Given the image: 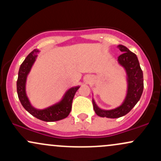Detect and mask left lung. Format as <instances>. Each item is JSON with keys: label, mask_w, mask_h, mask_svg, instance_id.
<instances>
[{"label": "left lung", "mask_w": 161, "mask_h": 161, "mask_svg": "<svg viewBox=\"0 0 161 161\" xmlns=\"http://www.w3.org/2000/svg\"><path fill=\"white\" fill-rule=\"evenodd\" d=\"M117 47L123 52L118 57V62L125 69L127 73L128 91L124 102L119 108L110 110H104L100 109L92 101L94 110L97 116L101 117L119 118L125 115L134 108L139 101L144 88L143 73L140 67L138 57L123 45H118Z\"/></svg>", "instance_id": "left-lung-1"}]
</instances>
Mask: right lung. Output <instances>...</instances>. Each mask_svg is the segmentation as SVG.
Returning <instances> with one entry per match:
<instances>
[{"label": "right lung", "instance_id": "1", "mask_svg": "<svg viewBox=\"0 0 161 161\" xmlns=\"http://www.w3.org/2000/svg\"><path fill=\"white\" fill-rule=\"evenodd\" d=\"M39 51L37 49L29 53L20 66L18 73V79L16 82L18 97L20 102L25 110L33 116L45 122L58 121L67 117L72 109V102L74 95L79 86L71 88L66 92L61 101L47 108L44 110H37L31 105L25 93V82L27 75L29 74L31 68L37 57V53Z\"/></svg>", "mask_w": 161, "mask_h": 161}]
</instances>
